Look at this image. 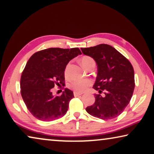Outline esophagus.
<instances>
[{
  "label": "esophagus",
  "mask_w": 154,
  "mask_h": 154,
  "mask_svg": "<svg viewBox=\"0 0 154 154\" xmlns=\"http://www.w3.org/2000/svg\"><path fill=\"white\" fill-rule=\"evenodd\" d=\"M74 95L75 97H77V96H80V95H82V94L78 93V92H76V91H74Z\"/></svg>",
  "instance_id": "esophagus-1"
}]
</instances>
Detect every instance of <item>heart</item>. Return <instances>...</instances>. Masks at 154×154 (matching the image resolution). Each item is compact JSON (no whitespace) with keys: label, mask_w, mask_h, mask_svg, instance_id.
Returning a JSON list of instances; mask_svg holds the SVG:
<instances>
[{"label":"heart","mask_w":154,"mask_h":154,"mask_svg":"<svg viewBox=\"0 0 154 154\" xmlns=\"http://www.w3.org/2000/svg\"><path fill=\"white\" fill-rule=\"evenodd\" d=\"M91 59L92 58L89 57V56H84V57H82L81 59V63L82 66L84 67L85 64L88 62L89 60H91ZM68 68H69V67L67 66L65 69L66 73L67 72ZM91 83H92L91 80L89 79H75L74 80V81L72 82L70 86L72 87L73 89H74L75 91L79 92V93H82V92H84L85 91H86L87 88H88V87L90 86Z\"/></svg>","instance_id":"b5f03b06"}]
</instances>
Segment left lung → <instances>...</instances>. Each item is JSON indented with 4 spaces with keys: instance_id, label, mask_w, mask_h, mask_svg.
<instances>
[{
    "instance_id": "left-lung-1",
    "label": "left lung",
    "mask_w": 154,
    "mask_h": 154,
    "mask_svg": "<svg viewBox=\"0 0 154 154\" xmlns=\"http://www.w3.org/2000/svg\"><path fill=\"white\" fill-rule=\"evenodd\" d=\"M85 55L96 61L98 73L93 88L105 96L94 94L95 103L87 112L103 120L116 118L128 105L133 95L134 71L129 61L114 47L107 44L81 48Z\"/></svg>"
}]
</instances>
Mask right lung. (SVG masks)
<instances>
[{"mask_svg":"<svg viewBox=\"0 0 154 154\" xmlns=\"http://www.w3.org/2000/svg\"><path fill=\"white\" fill-rule=\"evenodd\" d=\"M81 54L79 48H49L35 53L27 61L20 79V93L30 113L42 121H51L67 113L74 93L65 88L54 96L52 88L64 84L68 63Z\"/></svg>","mask_w":154,"mask_h":154,"instance_id":"add662e5","label":"right lung"}]
</instances>
